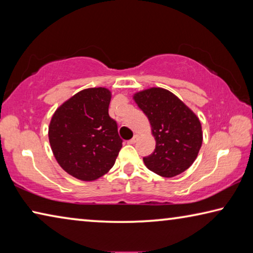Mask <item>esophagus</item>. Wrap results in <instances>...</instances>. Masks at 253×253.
Instances as JSON below:
<instances>
[{"mask_svg": "<svg viewBox=\"0 0 253 253\" xmlns=\"http://www.w3.org/2000/svg\"><path fill=\"white\" fill-rule=\"evenodd\" d=\"M139 138V135H134V137L130 140H128V144H135Z\"/></svg>", "mask_w": 253, "mask_h": 253, "instance_id": "1", "label": "esophagus"}]
</instances>
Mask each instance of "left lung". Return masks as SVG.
I'll use <instances>...</instances> for the list:
<instances>
[{
  "mask_svg": "<svg viewBox=\"0 0 253 253\" xmlns=\"http://www.w3.org/2000/svg\"><path fill=\"white\" fill-rule=\"evenodd\" d=\"M152 125L156 147L143 158L152 172L164 177L183 173L193 164L202 146V127L196 115L178 98L162 88L134 96Z\"/></svg>",
  "mask_w": 253,
  "mask_h": 253,
  "instance_id": "obj_1",
  "label": "left lung"
}]
</instances>
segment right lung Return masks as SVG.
Returning <instances> with one entry per match:
<instances>
[{"label":"right lung","mask_w":253,"mask_h":253,"mask_svg":"<svg viewBox=\"0 0 253 253\" xmlns=\"http://www.w3.org/2000/svg\"><path fill=\"white\" fill-rule=\"evenodd\" d=\"M110 91L90 88L76 93L55 110L49 140L55 160L68 174L93 181L113 168L123 139L109 116Z\"/></svg>","instance_id":"add662e5"}]
</instances>
